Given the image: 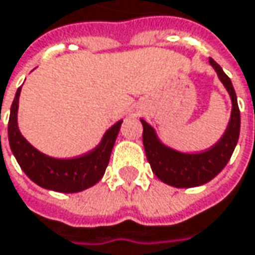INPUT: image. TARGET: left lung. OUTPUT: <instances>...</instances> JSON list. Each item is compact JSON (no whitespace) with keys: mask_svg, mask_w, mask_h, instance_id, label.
Wrapping results in <instances>:
<instances>
[{"mask_svg":"<svg viewBox=\"0 0 255 255\" xmlns=\"http://www.w3.org/2000/svg\"><path fill=\"white\" fill-rule=\"evenodd\" d=\"M210 64L216 70L219 79L222 80V83L228 89L232 100V113L228 128L223 136L210 149L198 154L179 152L160 142V139L155 135V130L145 120H141L143 126L142 141L146 160L154 175L161 182L175 188H194L210 182L228 164L238 142L241 114L235 89L228 75L213 58H210Z\"/></svg>","mask_w":255,"mask_h":255,"instance_id":"obj_1","label":"left lung"}]
</instances>
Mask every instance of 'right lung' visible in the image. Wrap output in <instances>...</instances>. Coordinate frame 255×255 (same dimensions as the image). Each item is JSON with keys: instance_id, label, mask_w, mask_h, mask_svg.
I'll return each mask as SVG.
<instances>
[{"instance_id": "right-lung-1", "label": "right lung", "mask_w": 255, "mask_h": 255, "mask_svg": "<svg viewBox=\"0 0 255 255\" xmlns=\"http://www.w3.org/2000/svg\"><path fill=\"white\" fill-rule=\"evenodd\" d=\"M20 91L21 86L17 89L10 110L8 142L21 170L36 185L57 192L73 194L94 186L106 173L113 146L122 126V120L113 125L104 133L100 145L92 151L67 160L54 158L38 151L21 136L17 126Z\"/></svg>"}]
</instances>
